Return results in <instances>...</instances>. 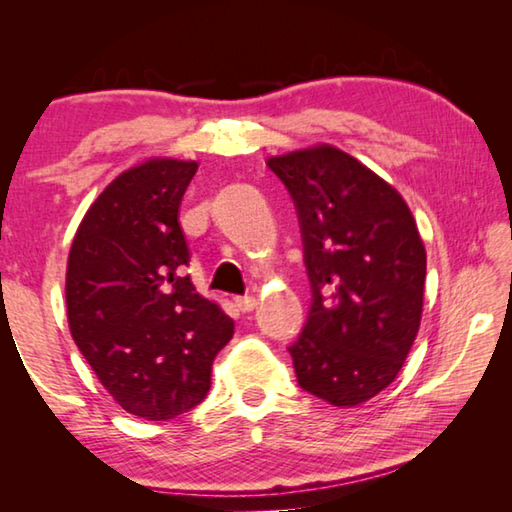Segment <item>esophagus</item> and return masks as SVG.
I'll return each instance as SVG.
<instances>
[{"instance_id":"34e87169","label":"esophagus","mask_w":512,"mask_h":512,"mask_svg":"<svg viewBox=\"0 0 512 512\" xmlns=\"http://www.w3.org/2000/svg\"><path fill=\"white\" fill-rule=\"evenodd\" d=\"M235 305L239 307V311H253L255 307H257V300L253 298V296H239V298H235Z\"/></svg>"}]
</instances>
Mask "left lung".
<instances>
[{
	"label": "left lung",
	"mask_w": 512,
	"mask_h": 512,
	"mask_svg": "<svg viewBox=\"0 0 512 512\" xmlns=\"http://www.w3.org/2000/svg\"><path fill=\"white\" fill-rule=\"evenodd\" d=\"M293 198L311 307L289 345L298 384L357 406L397 377L422 318L427 253L404 198L334 146L268 160Z\"/></svg>",
	"instance_id": "left-lung-1"
}]
</instances>
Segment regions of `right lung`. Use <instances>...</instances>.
I'll list each match as a JSON object with an SVG mask.
<instances>
[{
    "label": "right lung",
    "mask_w": 512,
    "mask_h": 512,
    "mask_svg": "<svg viewBox=\"0 0 512 512\" xmlns=\"http://www.w3.org/2000/svg\"><path fill=\"white\" fill-rule=\"evenodd\" d=\"M196 162L153 158L92 203L67 259V320L76 345L121 409L171 420L210 391L212 361L235 323L198 296L178 223Z\"/></svg>",
    "instance_id": "add662e5"
}]
</instances>
